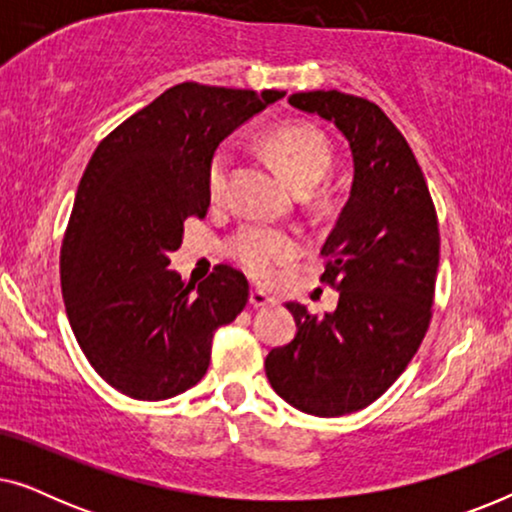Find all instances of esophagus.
Returning <instances> with one entry per match:
<instances>
[{
    "instance_id": "1",
    "label": "esophagus",
    "mask_w": 512,
    "mask_h": 512,
    "mask_svg": "<svg viewBox=\"0 0 512 512\" xmlns=\"http://www.w3.org/2000/svg\"><path fill=\"white\" fill-rule=\"evenodd\" d=\"M275 303V298L268 296V293L261 291V289H251L249 293V305L251 307H265V305H272Z\"/></svg>"
}]
</instances>
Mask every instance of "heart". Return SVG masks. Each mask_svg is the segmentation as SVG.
Listing matches in <instances>:
<instances>
[{
	"instance_id": "1",
	"label": "heart",
	"mask_w": 512,
	"mask_h": 512,
	"mask_svg": "<svg viewBox=\"0 0 512 512\" xmlns=\"http://www.w3.org/2000/svg\"><path fill=\"white\" fill-rule=\"evenodd\" d=\"M263 149L298 191H310L331 167L328 142L310 125H277L263 137ZM228 170L230 153L219 149L207 167V191L212 200H221L226 193ZM298 251L300 244L296 237L268 226H247L230 240V254L254 277H270L275 265L289 261Z\"/></svg>"
}]
</instances>
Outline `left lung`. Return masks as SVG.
I'll return each instance as SVG.
<instances>
[{
	"label": "left lung",
	"mask_w": 512,
	"mask_h": 512,
	"mask_svg": "<svg viewBox=\"0 0 512 512\" xmlns=\"http://www.w3.org/2000/svg\"><path fill=\"white\" fill-rule=\"evenodd\" d=\"M289 104L342 132L354 179L321 247V282L340 291L338 307L319 317L286 303L298 333L268 354L265 375L296 410L340 417L380 398L422 345L436 291L438 219L415 153L377 104L340 90L293 93Z\"/></svg>",
	"instance_id": "1"
}]
</instances>
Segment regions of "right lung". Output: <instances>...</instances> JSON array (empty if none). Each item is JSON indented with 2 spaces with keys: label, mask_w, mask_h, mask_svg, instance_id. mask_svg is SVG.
<instances>
[{
  "label": "right lung",
  "mask_w": 512,
  "mask_h": 512,
  "mask_svg": "<svg viewBox=\"0 0 512 512\" xmlns=\"http://www.w3.org/2000/svg\"><path fill=\"white\" fill-rule=\"evenodd\" d=\"M284 95L179 83L90 158L62 240V298L90 366L121 394L163 401L191 389L216 328L247 305L240 270L219 265L195 286L167 265L184 221L207 214L216 146Z\"/></svg>",
  "instance_id": "obj_1"
}]
</instances>
